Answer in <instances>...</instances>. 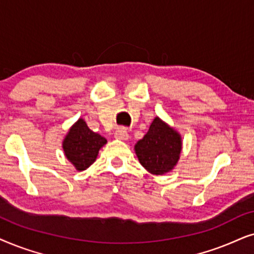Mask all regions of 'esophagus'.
Masks as SVG:
<instances>
[{"instance_id":"1","label":"esophagus","mask_w":254,"mask_h":254,"mask_svg":"<svg viewBox=\"0 0 254 254\" xmlns=\"http://www.w3.org/2000/svg\"><path fill=\"white\" fill-rule=\"evenodd\" d=\"M115 138H117V139H121V140H127V138H129V133H127V131L124 127H120L116 129Z\"/></svg>"}]
</instances>
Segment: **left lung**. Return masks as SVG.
Listing matches in <instances>:
<instances>
[{
    "mask_svg": "<svg viewBox=\"0 0 254 254\" xmlns=\"http://www.w3.org/2000/svg\"><path fill=\"white\" fill-rule=\"evenodd\" d=\"M134 151L143 167L152 174L162 175L177 165L181 152V137L155 117L147 133L136 144Z\"/></svg>",
    "mask_w": 254,
    "mask_h": 254,
    "instance_id": "8db88e82",
    "label": "left lung"
}]
</instances>
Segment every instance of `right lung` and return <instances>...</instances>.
<instances>
[{
    "label": "right lung",
    "instance_id": "add662e5",
    "mask_svg": "<svg viewBox=\"0 0 254 254\" xmlns=\"http://www.w3.org/2000/svg\"><path fill=\"white\" fill-rule=\"evenodd\" d=\"M106 143V138L90 130L86 122L80 118L69 129L63 147L66 158L76 170L84 171L95 161L100 148Z\"/></svg>",
    "mask_w": 254,
    "mask_h": 254
}]
</instances>
